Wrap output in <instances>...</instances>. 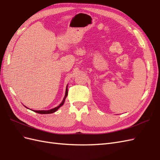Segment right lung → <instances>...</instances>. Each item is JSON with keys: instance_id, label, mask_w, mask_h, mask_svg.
Wrapping results in <instances>:
<instances>
[{"instance_id": "right-lung-1", "label": "right lung", "mask_w": 160, "mask_h": 160, "mask_svg": "<svg viewBox=\"0 0 160 160\" xmlns=\"http://www.w3.org/2000/svg\"><path fill=\"white\" fill-rule=\"evenodd\" d=\"M68 96V85L66 87V91H65V97L63 98V99L62 101V102L60 103V105L59 106H57V107L53 108V109H49V110H33V111L36 113H40V114H48V113H54L55 112L57 109H58L60 107H61L63 104H64V102H65V98L67 97ZM26 107V106H25Z\"/></svg>"}]
</instances>
